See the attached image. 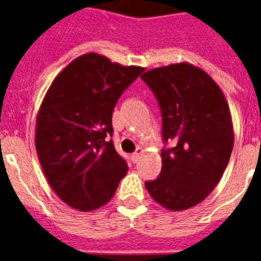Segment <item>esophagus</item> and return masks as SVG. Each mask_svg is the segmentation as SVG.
I'll return each mask as SVG.
<instances>
[{
  "mask_svg": "<svg viewBox=\"0 0 261 261\" xmlns=\"http://www.w3.org/2000/svg\"><path fill=\"white\" fill-rule=\"evenodd\" d=\"M142 153H143V150L142 149H138L135 153L132 154V161L133 163H138L139 159H140V155H142Z\"/></svg>",
  "mask_w": 261,
  "mask_h": 261,
  "instance_id": "obj_1",
  "label": "esophagus"
}]
</instances>
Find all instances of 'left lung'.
<instances>
[{
	"label": "left lung",
	"mask_w": 261,
	"mask_h": 261,
	"mask_svg": "<svg viewBox=\"0 0 261 261\" xmlns=\"http://www.w3.org/2000/svg\"><path fill=\"white\" fill-rule=\"evenodd\" d=\"M140 77L159 101L164 143H174L161 150V172L146 189L165 208L186 210L206 199L227 168L233 147L229 107L216 82L186 62Z\"/></svg>",
	"instance_id": "obj_1"
}]
</instances>
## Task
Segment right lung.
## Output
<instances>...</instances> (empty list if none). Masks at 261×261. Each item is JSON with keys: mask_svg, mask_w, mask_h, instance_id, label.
I'll return each instance as SVG.
<instances>
[{"mask_svg": "<svg viewBox=\"0 0 261 261\" xmlns=\"http://www.w3.org/2000/svg\"><path fill=\"white\" fill-rule=\"evenodd\" d=\"M143 72L89 53L51 83L36 122V150L53 191L76 210L111 200L128 172L112 143L118 98Z\"/></svg>", "mask_w": 261, "mask_h": 261, "instance_id": "1", "label": "right lung"}]
</instances>
